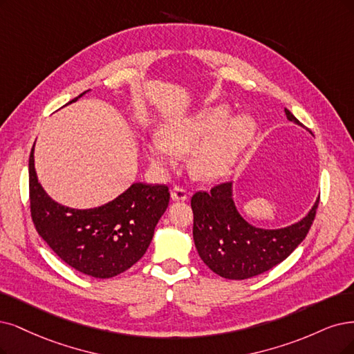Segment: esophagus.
Wrapping results in <instances>:
<instances>
[{"label": "esophagus", "mask_w": 354, "mask_h": 354, "mask_svg": "<svg viewBox=\"0 0 354 354\" xmlns=\"http://www.w3.org/2000/svg\"><path fill=\"white\" fill-rule=\"evenodd\" d=\"M170 198H172V201H187L188 200V192L184 188L175 187L172 189V192H170Z\"/></svg>", "instance_id": "1"}]
</instances>
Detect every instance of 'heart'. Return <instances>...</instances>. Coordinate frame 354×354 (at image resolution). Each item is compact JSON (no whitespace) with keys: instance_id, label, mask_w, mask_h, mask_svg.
<instances>
[{"instance_id":"obj_1","label":"heart","mask_w":354,"mask_h":354,"mask_svg":"<svg viewBox=\"0 0 354 354\" xmlns=\"http://www.w3.org/2000/svg\"><path fill=\"white\" fill-rule=\"evenodd\" d=\"M232 115L227 104H214L165 122L160 136L146 146L149 160L157 167L175 165L178 153L192 151L191 174L205 182L225 176L255 136L257 122L250 115Z\"/></svg>"}]
</instances>
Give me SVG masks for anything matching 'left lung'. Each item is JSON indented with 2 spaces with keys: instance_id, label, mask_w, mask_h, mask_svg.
Listing matches in <instances>:
<instances>
[{
  "instance_id": "8db88e82",
  "label": "left lung",
  "mask_w": 354,
  "mask_h": 354,
  "mask_svg": "<svg viewBox=\"0 0 354 354\" xmlns=\"http://www.w3.org/2000/svg\"><path fill=\"white\" fill-rule=\"evenodd\" d=\"M287 120L300 127L296 116L284 109ZM319 197L309 213L280 229L252 226L241 216L233 200V182L197 192L191 198L192 236L204 264L229 280H245L280 264L302 243L315 218Z\"/></svg>"
}]
</instances>
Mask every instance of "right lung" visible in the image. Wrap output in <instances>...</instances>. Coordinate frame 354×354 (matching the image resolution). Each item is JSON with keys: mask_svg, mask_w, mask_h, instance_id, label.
Listing matches in <instances>:
<instances>
[{"mask_svg": "<svg viewBox=\"0 0 354 354\" xmlns=\"http://www.w3.org/2000/svg\"><path fill=\"white\" fill-rule=\"evenodd\" d=\"M29 189L37 233L64 263L96 279L115 277L146 254L156 225L169 205L167 187L141 182L99 207L80 210L62 205L37 180L35 144L29 157Z\"/></svg>", "mask_w": 354, "mask_h": 354, "instance_id": "1", "label": "right lung"}]
</instances>
